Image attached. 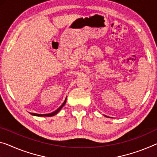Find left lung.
I'll use <instances>...</instances> for the list:
<instances>
[{
    "instance_id": "obj_1",
    "label": "left lung",
    "mask_w": 157,
    "mask_h": 157,
    "mask_svg": "<svg viewBox=\"0 0 157 157\" xmlns=\"http://www.w3.org/2000/svg\"><path fill=\"white\" fill-rule=\"evenodd\" d=\"M105 117H107V116H105Z\"/></svg>"
}]
</instances>
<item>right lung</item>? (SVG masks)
<instances>
[{"instance_id":"obj_1","label":"right lung","mask_w":157,"mask_h":157,"mask_svg":"<svg viewBox=\"0 0 157 157\" xmlns=\"http://www.w3.org/2000/svg\"><path fill=\"white\" fill-rule=\"evenodd\" d=\"M66 102H67V98H65V100H64V102H63V104H62V105L60 106V107L58 108V109H56L55 111V112H52V113H50V114H35V113H30V114H31V115H33V116H36V117H52V116H55V114H57V113H58L60 110H61V109L62 107H64V105H65V103H66Z\"/></svg>"}]
</instances>
